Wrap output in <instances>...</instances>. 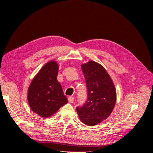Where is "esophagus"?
<instances>
[{
  "label": "esophagus",
  "mask_w": 153,
  "mask_h": 153,
  "mask_svg": "<svg viewBox=\"0 0 153 153\" xmlns=\"http://www.w3.org/2000/svg\"><path fill=\"white\" fill-rule=\"evenodd\" d=\"M68 101H69V103H73V101H74V98H73V97L69 96V98H68Z\"/></svg>",
  "instance_id": "obj_1"
}]
</instances>
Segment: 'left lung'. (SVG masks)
<instances>
[{
    "mask_svg": "<svg viewBox=\"0 0 153 153\" xmlns=\"http://www.w3.org/2000/svg\"><path fill=\"white\" fill-rule=\"evenodd\" d=\"M87 97L85 103L76 108L81 121L89 126L100 123L110 115L116 101L114 83L105 68L91 61L82 64Z\"/></svg>",
    "mask_w": 153,
    "mask_h": 153,
    "instance_id": "left-lung-1",
    "label": "left lung"
}]
</instances>
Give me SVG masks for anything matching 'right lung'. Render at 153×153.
<instances>
[{"label": "right lung", "mask_w": 153, "mask_h": 153, "mask_svg": "<svg viewBox=\"0 0 153 153\" xmlns=\"http://www.w3.org/2000/svg\"><path fill=\"white\" fill-rule=\"evenodd\" d=\"M58 69L56 62L46 64L29 87L27 99L30 107L41 117H50L68 103L62 88L57 80Z\"/></svg>", "instance_id": "1"}]
</instances>
